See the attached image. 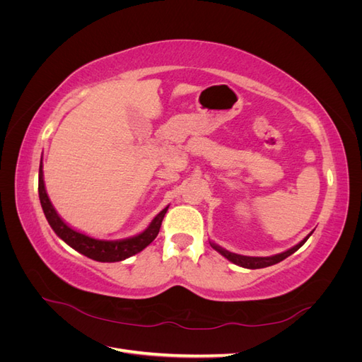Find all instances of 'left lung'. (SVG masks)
<instances>
[{"label": "left lung", "mask_w": 362, "mask_h": 362, "mask_svg": "<svg viewBox=\"0 0 362 362\" xmlns=\"http://www.w3.org/2000/svg\"><path fill=\"white\" fill-rule=\"evenodd\" d=\"M308 237H305L300 243L293 246L291 249L282 252V254L272 255V257H245V255H237V254H233V252H228L226 249L221 247V246L216 245V243H210V245H211L213 249H216L218 252V254L223 255L225 258H228L229 261L234 262V264H237L240 267H245V269H262V267H269V266L276 264V262H281L282 259H286L287 257L294 254V252L298 250L306 242V240H308Z\"/></svg>", "instance_id": "obj_1"}]
</instances>
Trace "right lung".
<instances>
[{"mask_svg": "<svg viewBox=\"0 0 362 362\" xmlns=\"http://www.w3.org/2000/svg\"><path fill=\"white\" fill-rule=\"evenodd\" d=\"M39 199L42 210L45 213L47 221L49 226L54 229L64 243L69 245L72 249H75L80 254L86 255L87 258H92L95 261H101V262H116V261H122L125 258L133 257L139 254L140 250H144L148 245L154 242V238L158 235L160 226L163 222V217L166 214L168 208H164L163 211H160L154 221L149 223V226L145 229L144 233H140L134 237L124 238V240H98L92 238L86 234H81L78 231H75L71 226L64 223L60 216L57 214L56 208L52 206L47 190H45V182H43V170H42V161L39 166Z\"/></svg>", "mask_w": 362, "mask_h": 362, "instance_id": "right-lung-1", "label": "right lung"}]
</instances>
